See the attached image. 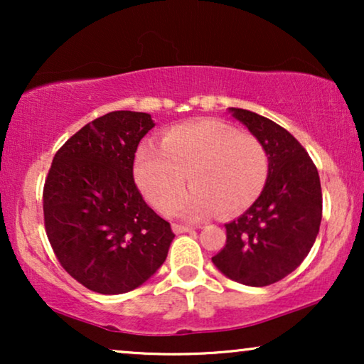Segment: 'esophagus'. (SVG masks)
<instances>
[{
    "label": "esophagus",
    "instance_id": "1",
    "mask_svg": "<svg viewBox=\"0 0 364 364\" xmlns=\"http://www.w3.org/2000/svg\"><path fill=\"white\" fill-rule=\"evenodd\" d=\"M172 230H173V233H186V232H192L193 228L187 227V225H181V223H173Z\"/></svg>",
    "mask_w": 364,
    "mask_h": 364
}]
</instances>
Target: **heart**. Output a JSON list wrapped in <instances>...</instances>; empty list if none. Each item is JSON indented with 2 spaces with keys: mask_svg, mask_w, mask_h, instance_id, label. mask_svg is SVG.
Listing matches in <instances>:
<instances>
[{
  "mask_svg": "<svg viewBox=\"0 0 364 364\" xmlns=\"http://www.w3.org/2000/svg\"><path fill=\"white\" fill-rule=\"evenodd\" d=\"M136 181L147 202L167 212L177 205L188 218L220 212L237 215L262 196L270 176V156L260 139L218 121L172 127L161 147L144 146L136 157Z\"/></svg>",
  "mask_w": 364,
  "mask_h": 364,
  "instance_id": "obj_1",
  "label": "heart"
}]
</instances>
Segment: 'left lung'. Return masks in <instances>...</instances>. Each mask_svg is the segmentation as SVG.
Instances as JSON below:
<instances>
[{"label":"left lung","instance_id":"1","mask_svg":"<svg viewBox=\"0 0 364 364\" xmlns=\"http://www.w3.org/2000/svg\"><path fill=\"white\" fill-rule=\"evenodd\" d=\"M230 111L265 144L270 176L253 205L225 223V247L212 262L232 280L267 287L300 267L316 240L323 210L320 176L287 129L247 109Z\"/></svg>","mask_w":364,"mask_h":364}]
</instances>
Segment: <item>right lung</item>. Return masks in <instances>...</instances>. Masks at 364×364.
I'll return each mask as SVG.
<instances>
[{
	"instance_id": "1",
	"label": "right lung",
	"mask_w": 364,
	"mask_h": 364,
	"mask_svg": "<svg viewBox=\"0 0 364 364\" xmlns=\"http://www.w3.org/2000/svg\"><path fill=\"white\" fill-rule=\"evenodd\" d=\"M152 127L146 112L94 119L64 142L44 182V228L54 255L74 280L102 295L147 282L176 237L134 182L137 146Z\"/></svg>"
}]
</instances>
